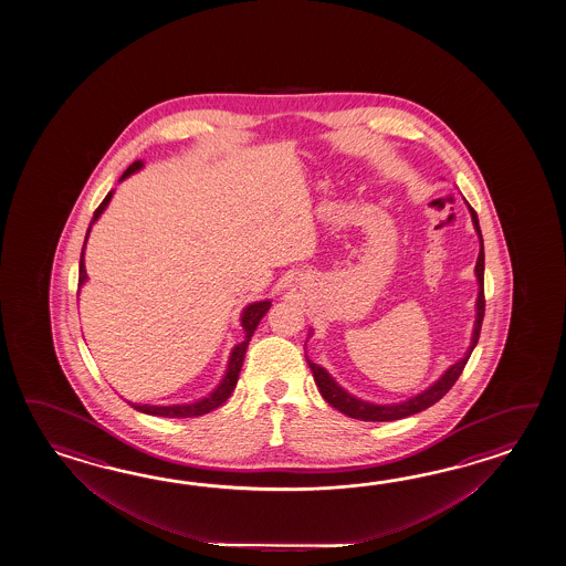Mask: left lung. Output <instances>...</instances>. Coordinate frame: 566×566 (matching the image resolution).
<instances>
[{"label": "left lung", "mask_w": 566, "mask_h": 566, "mask_svg": "<svg viewBox=\"0 0 566 566\" xmlns=\"http://www.w3.org/2000/svg\"><path fill=\"white\" fill-rule=\"evenodd\" d=\"M465 205H468V200H465ZM468 208H470L473 229H475L478 239H480V254H478V263H475L478 300H475V322H473V332H471L470 348L463 354V358H459L455 364H451L446 373L434 380L433 385L427 386L424 390H421L415 397L400 400V402H392V405H376V402H370V400H361V398L349 395L344 386L337 385L336 378L327 373L324 366L313 364L307 358V354H305L307 364L312 368L313 378H315V385L319 388L325 402H329L339 412L348 415L349 419H358V421H398V419H405V417H410V415H417L421 410L429 409L437 400L446 397L449 388L458 382V378L463 373L465 364L470 360L471 352L478 346L481 322H483V313H485V300H483V261H485V256H483V237H481L480 220H478L475 210L470 205H468ZM312 334L313 329H310L307 339L312 337Z\"/></svg>", "instance_id": "obj_1"}]
</instances>
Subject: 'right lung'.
I'll return each instance as SVG.
<instances>
[{"label":"right lung","instance_id":"add662e5","mask_svg":"<svg viewBox=\"0 0 566 566\" xmlns=\"http://www.w3.org/2000/svg\"><path fill=\"white\" fill-rule=\"evenodd\" d=\"M142 168H144V161H142V159L133 161L132 166L123 171L119 181L127 180L129 176H133L135 171H139ZM113 193H115V190H111V192L105 196V200L96 208L93 220H91V224H88V229H86L85 244H83V253H81V265H78V293H81V289L85 285L86 279H88L85 269V249L88 234H91V230H93V224H95L96 220L107 210ZM269 307H271V300H263L253 301V303H249V305L242 310L241 327L242 332H244V339H242L241 344H237L234 348L230 349L229 364H227L224 376L220 378L217 388H212L206 397L198 398V400H193V402H181V405H137V402H129V400H127V402L132 405L133 409L139 410V412L156 415V417H168V419L202 417L206 412L218 409V407L232 395L234 386L239 382V374H241L242 360H244V354H247V348H249V342H251V337H253L256 325L265 317V313L269 312Z\"/></svg>","mask_w":566,"mask_h":566}]
</instances>
